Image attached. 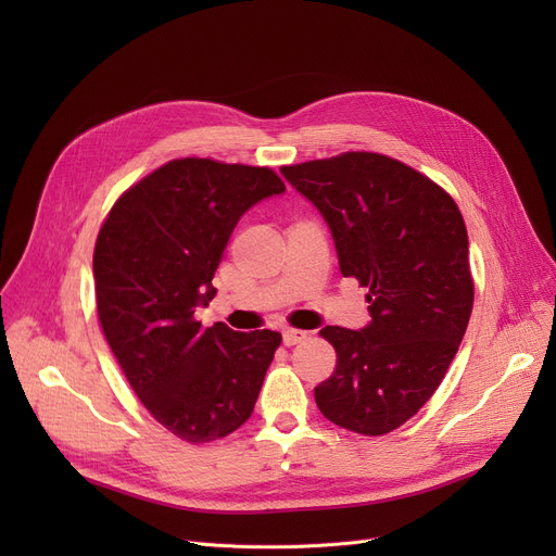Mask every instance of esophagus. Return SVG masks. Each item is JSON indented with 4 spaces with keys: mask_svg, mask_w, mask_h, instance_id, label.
<instances>
[{
    "mask_svg": "<svg viewBox=\"0 0 556 556\" xmlns=\"http://www.w3.org/2000/svg\"><path fill=\"white\" fill-rule=\"evenodd\" d=\"M281 338H283V344H286V346H293V344H300L302 340H306V338H308V331H302V329H283Z\"/></svg>",
    "mask_w": 556,
    "mask_h": 556,
    "instance_id": "34e87169",
    "label": "esophagus"
}]
</instances>
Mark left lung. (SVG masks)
Instances as JSON below:
<instances>
[{
    "mask_svg": "<svg viewBox=\"0 0 556 556\" xmlns=\"http://www.w3.org/2000/svg\"><path fill=\"white\" fill-rule=\"evenodd\" d=\"M325 218L340 273L369 288V325L325 327L338 365L315 388L329 421L386 434L434 394L473 308L469 237L455 200L419 170L378 153L281 166Z\"/></svg>",
    "mask_w": 556,
    "mask_h": 556,
    "instance_id": "1",
    "label": "left lung"
}]
</instances>
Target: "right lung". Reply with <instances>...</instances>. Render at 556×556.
Returning a JSON list of instances; mask_svg holds the SVG:
<instances>
[{"label": "right lung", "mask_w": 556, "mask_h": 556, "mask_svg": "<svg viewBox=\"0 0 556 556\" xmlns=\"http://www.w3.org/2000/svg\"><path fill=\"white\" fill-rule=\"evenodd\" d=\"M266 166L173 160L128 189L94 248L97 308L139 401L166 430L191 444L243 426L275 358L277 331L204 329L198 306L233 227L256 202L283 193Z\"/></svg>", "instance_id": "1"}]
</instances>
